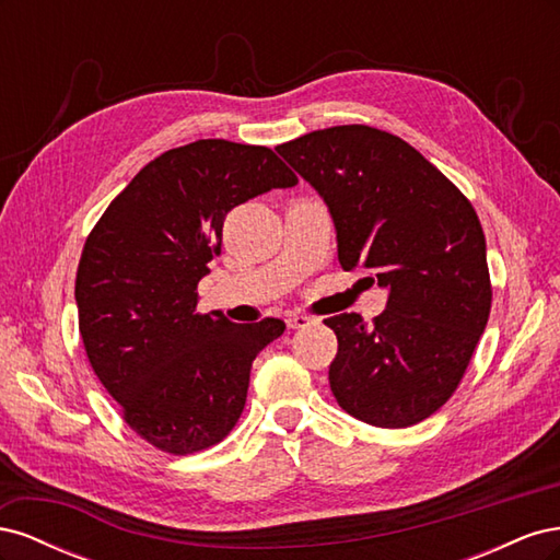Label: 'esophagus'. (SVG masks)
Here are the masks:
<instances>
[{"label":"esophagus","mask_w":560,"mask_h":560,"mask_svg":"<svg viewBox=\"0 0 560 560\" xmlns=\"http://www.w3.org/2000/svg\"><path fill=\"white\" fill-rule=\"evenodd\" d=\"M284 322H287V327H290V329H303V327H308L313 319L308 315H296L294 313V315H287Z\"/></svg>","instance_id":"1"}]
</instances>
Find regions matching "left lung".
<instances>
[{
  "mask_svg": "<svg viewBox=\"0 0 560 560\" xmlns=\"http://www.w3.org/2000/svg\"><path fill=\"white\" fill-rule=\"evenodd\" d=\"M276 149L325 198L343 270H371L389 292L371 327L358 313L325 319L338 338V406L376 428L430 418L460 385L493 301L471 202L409 142L371 126Z\"/></svg>",
  "mask_w": 560,
  "mask_h": 560,
  "instance_id": "8db88e82",
  "label": "left lung"
}]
</instances>
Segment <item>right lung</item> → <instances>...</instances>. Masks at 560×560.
I'll use <instances>...</instances> for the list:
<instances>
[{
  "label": "right lung",
  "instance_id": "right-lung-1",
  "mask_svg": "<svg viewBox=\"0 0 560 560\" xmlns=\"http://www.w3.org/2000/svg\"><path fill=\"white\" fill-rule=\"evenodd\" d=\"M299 179L268 147L198 140L147 163L91 231L77 270L79 331L100 383L144 442L206 451L235 428L257 354L284 331L196 313L226 214Z\"/></svg>",
  "mask_w": 560,
  "mask_h": 560
}]
</instances>
